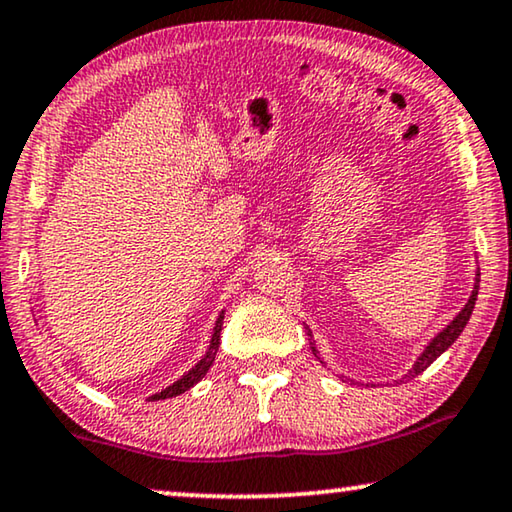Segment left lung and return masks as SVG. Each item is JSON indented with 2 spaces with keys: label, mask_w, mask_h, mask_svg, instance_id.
<instances>
[{
  "label": "left lung",
  "mask_w": 512,
  "mask_h": 512,
  "mask_svg": "<svg viewBox=\"0 0 512 512\" xmlns=\"http://www.w3.org/2000/svg\"><path fill=\"white\" fill-rule=\"evenodd\" d=\"M478 281L480 279H476V286H473V291H471V298H469V302H466L464 305V309L459 311V314L453 318V323L448 325V328H443L439 335H436L432 342H429V346L425 348V351H422V355L420 358L416 360V365H413V369H409V374L404 376V379H416L418 374H422L425 372V369L432 365V362L439 358V355L446 351V348H450L455 344V339L462 335V330L466 328V323H469V318H471V311H473V307H476V298H478ZM309 335V332H307ZM311 351H314V355L318 358V351H316V346L311 344ZM321 360V358H318Z\"/></svg>",
  "instance_id": "8db88e82"
}]
</instances>
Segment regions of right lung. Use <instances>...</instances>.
I'll use <instances>...</instances> for the list:
<instances>
[{"instance_id": "add662e5", "label": "right lung", "mask_w": 512, "mask_h": 512, "mask_svg": "<svg viewBox=\"0 0 512 512\" xmlns=\"http://www.w3.org/2000/svg\"><path fill=\"white\" fill-rule=\"evenodd\" d=\"M221 323H224V311H221L219 318H217V323H214V335H212V339H210V348H207V353L203 355V360L198 362V365H196L194 369H191V372L184 374L180 381H175L173 385H168L166 390H161V392H157V395H152V397H150L152 402H157V399H168V397H177V395H182L184 390L194 388V385L203 379V376L207 374V369L212 367L214 355H217V351H219Z\"/></svg>"}]
</instances>
